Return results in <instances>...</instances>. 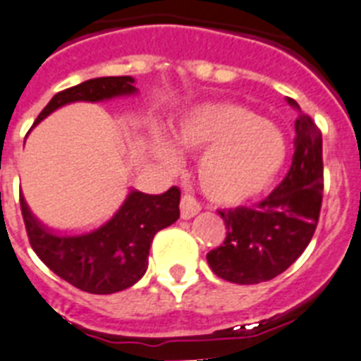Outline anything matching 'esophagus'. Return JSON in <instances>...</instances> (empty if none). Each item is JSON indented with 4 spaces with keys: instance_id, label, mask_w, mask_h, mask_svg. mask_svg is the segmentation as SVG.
<instances>
[{
    "instance_id": "esophagus-1",
    "label": "esophagus",
    "mask_w": 361,
    "mask_h": 361,
    "mask_svg": "<svg viewBox=\"0 0 361 361\" xmlns=\"http://www.w3.org/2000/svg\"><path fill=\"white\" fill-rule=\"evenodd\" d=\"M200 204L196 202L195 196L190 195H183L181 196V202H180V211H181V218L183 220H189V218H192L195 214L200 213Z\"/></svg>"
}]
</instances>
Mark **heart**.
<instances>
[{
	"label": "heart",
	"mask_w": 361,
	"mask_h": 361,
	"mask_svg": "<svg viewBox=\"0 0 361 361\" xmlns=\"http://www.w3.org/2000/svg\"><path fill=\"white\" fill-rule=\"evenodd\" d=\"M174 145L202 152L196 163L200 189L218 205H240L262 195L283 171L288 147L274 124L233 102H209L183 115L172 130ZM163 161H174L165 139L154 141Z\"/></svg>",
	"instance_id": "b5f03b06"
}]
</instances>
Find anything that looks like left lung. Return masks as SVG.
<instances>
[{"mask_svg":"<svg viewBox=\"0 0 361 361\" xmlns=\"http://www.w3.org/2000/svg\"><path fill=\"white\" fill-rule=\"evenodd\" d=\"M292 108L299 104L286 99ZM295 152L288 174L255 209L218 211L226 240L207 253V262L224 281L259 284L288 269L310 244L323 200V139L316 123L299 110Z\"/></svg>","mask_w":361,"mask_h":361,"instance_id":"left-lung-1","label":"left lung"}]
</instances>
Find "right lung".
Listing matches in <instances>:
<instances>
[{
    "label": "right lung",
    "instance_id": "add662e5",
    "mask_svg": "<svg viewBox=\"0 0 361 361\" xmlns=\"http://www.w3.org/2000/svg\"><path fill=\"white\" fill-rule=\"evenodd\" d=\"M135 92L132 77L92 78L56 93L35 124L69 102H101ZM180 196L178 187L163 195L130 190L110 220L77 235L51 231L32 216L25 200L20 205L27 237L42 262L78 290L104 295L130 288L143 277L154 235L180 218Z\"/></svg>",
    "mask_w": 361,
    "mask_h": 361
}]
</instances>
